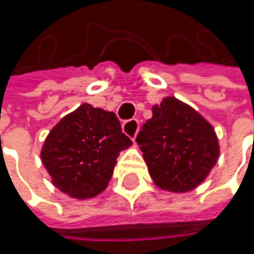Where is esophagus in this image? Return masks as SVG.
<instances>
[{
    "mask_svg": "<svg viewBox=\"0 0 254 254\" xmlns=\"http://www.w3.org/2000/svg\"><path fill=\"white\" fill-rule=\"evenodd\" d=\"M122 127H124V132L127 133L129 138L135 139V136L138 133V129H139V122L136 119H129L127 122H124Z\"/></svg>",
    "mask_w": 254,
    "mask_h": 254,
    "instance_id": "1",
    "label": "esophagus"
}]
</instances>
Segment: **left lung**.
<instances>
[{
  "label": "left lung",
  "instance_id": "left-lung-1",
  "mask_svg": "<svg viewBox=\"0 0 254 254\" xmlns=\"http://www.w3.org/2000/svg\"><path fill=\"white\" fill-rule=\"evenodd\" d=\"M136 142L154 184L166 191L194 190L210 174L219 157L213 127L175 97L153 106Z\"/></svg>",
  "mask_w": 254,
  "mask_h": 254
}]
</instances>
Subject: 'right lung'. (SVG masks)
<instances>
[{
	"mask_svg": "<svg viewBox=\"0 0 254 254\" xmlns=\"http://www.w3.org/2000/svg\"><path fill=\"white\" fill-rule=\"evenodd\" d=\"M130 144L113 112L85 103L51 129L41 160L62 192L85 200L107 188L119 153Z\"/></svg>",
	"mask_w": 254,
	"mask_h": 254,
	"instance_id": "obj_1",
	"label": "right lung"
}]
</instances>
